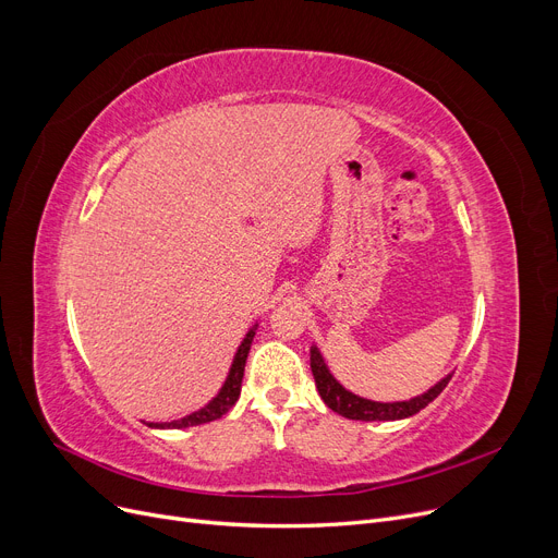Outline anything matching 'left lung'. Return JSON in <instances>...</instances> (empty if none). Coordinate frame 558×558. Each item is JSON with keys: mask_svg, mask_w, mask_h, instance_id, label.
Returning <instances> with one entry per match:
<instances>
[{"mask_svg": "<svg viewBox=\"0 0 558 558\" xmlns=\"http://www.w3.org/2000/svg\"><path fill=\"white\" fill-rule=\"evenodd\" d=\"M311 369H313L317 392H320L325 404L342 417L363 420V422H388V420L411 417V415L420 413L427 404H432L436 397L445 390L449 379H452V375H447L434 388H429L427 392H422L407 402H373V400H365V397H359L350 390H344L329 373V367H327L323 354L317 352L315 344L311 348Z\"/></svg>", "mask_w": 558, "mask_h": 558, "instance_id": "1", "label": "left lung"}]
</instances>
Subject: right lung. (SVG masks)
<instances>
[{
    "mask_svg": "<svg viewBox=\"0 0 558 558\" xmlns=\"http://www.w3.org/2000/svg\"><path fill=\"white\" fill-rule=\"evenodd\" d=\"M254 333H256V325L247 331V336L243 338L241 348H238L235 356H233V363H231V369L227 375V381L225 386L220 388V392L210 400L204 409L185 415L181 420H172V422H149V427L154 429H185V427H195V424H204V422H210V420H218L222 417L235 402L238 397H241V386H243V375H245V363H247V354H250V348H252V340H254Z\"/></svg>",
    "mask_w": 558,
    "mask_h": 558,
    "instance_id": "1",
    "label": "right lung"
}]
</instances>
